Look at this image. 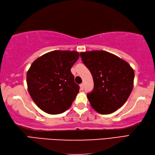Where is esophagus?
<instances>
[{
    "label": "esophagus",
    "instance_id": "esophagus-1",
    "mask_svg": "<svg viewBox=\"0 0 155 155\" xmlns=\"http://www.w3.org/2000/svg\"><path fill=\"white\" fill-rule=\"evenodd\" d=\"M80 88H81V90H83V88H84V85H83V83L80 84Z\"/></svg>",
    "mask_w": 155,
    "mask_h": 155
}]
</instances>
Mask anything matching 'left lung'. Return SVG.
Here are the masks:
<instances>
[{"instance_id":"1","label":"left lung","mask_w":155,"mask_h":155,"mask_svg":"<svg viewBox=\"0 0 155 155\" xmlns=\"http://www.w3.org/2000/svg\"><path fill=\"white\" fill-rule=\"evenodd\" d=\"M80 55L93 78L94 88L87 94L91 107L102 114L114 113L132 92L133 69L128 62L107 51L82 52Z\"/></svg>"}]
</instances>
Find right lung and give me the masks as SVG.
<instances>
[{
  "label": "right lung",
  "instance_id": "add662e5",
  "mask_svg": "<svg viewBox=\"0 0 155 155\" xmlns=\"http://www.w3.org/2000/svg\"><path fill=\"white\" fill-rule=\"evenodd\" d=\"M78 57L76 51H54L32 62L27 74L28 90L42 110L57 114L71 106L80 88L71 68Z\"/></svg>",
  "mask_w": 155,
  "mask_h": 155
}]
</instances>
